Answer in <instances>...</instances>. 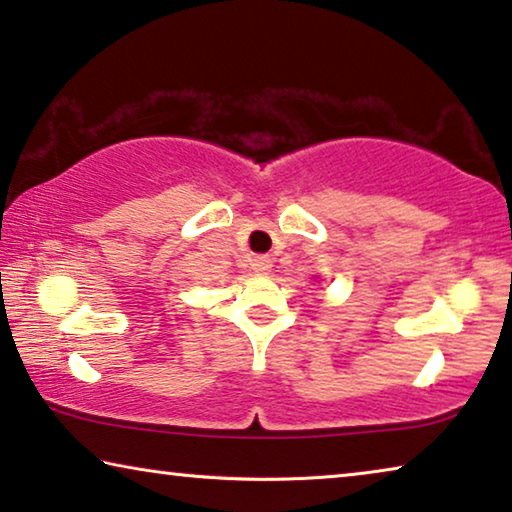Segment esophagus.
<instances>
[{
	"label": "esophagus",
	"mask_w": 512,
	"mask_h": 512,
	"mask_svg": "<svg viewBox=\"0 0 512 512\" xmlns=\"http://www.w3.org/2000/svg\"><path fill=\"white\" fill-rule=\"evenodd\" d=\"M250 266H253L255 273H266L271 269V259L266 255H257V257L250 259Z\"/></svg>",
	"instance_id": "obj_1"
}]
</instances>
